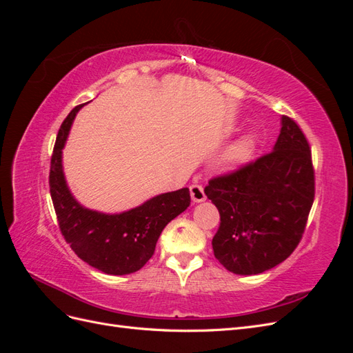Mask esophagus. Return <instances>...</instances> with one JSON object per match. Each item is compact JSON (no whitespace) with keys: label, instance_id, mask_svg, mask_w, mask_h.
<instances>
[{"label":"esophagus","instance_id":"obj_1","mask_svg":"<svg viewBox=\"0 0 353 353\" xmlns=\"http://www.w3.org/2000/svg\"><path fill=\"white\" fill-rule=\"evenodd\" d=\"M190 194H191V200L193 203H201L206 200V194H205V188L203 185L199 184H193L190 187Z\"/></svg>","mask_w":353,"mask_h":353}]
</instances>
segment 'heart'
Instances as JSON below:
<instances>
[{
	"mask_svg": "<svg viewBox=\"0 0 353 353\" xmlns=\"http://www.w3.org/2000/svg\"><path fill=\"white\" fill-rule=\"evenodd\" d=\"M256 141L254 137L250 134L241 135L222 154V163L227 168H240L245 165L252 159L254 153Z\"/></svg>",
	"mask_w": 353,
	"mask_h": 353,
	"instance_id": "1",
	"label": "heart"
}]
</instances>
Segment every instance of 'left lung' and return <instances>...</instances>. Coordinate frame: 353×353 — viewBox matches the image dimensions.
<instances>
[{"label": "left lung", "instance_id": "1", "mask_svg": "<svg viewBox=\"0 0 353 353\" xmlns=\"http://www.w3.org/2000/svg\"><path fill=\"white\" fill-rule=\"evenodd\" d=\"M205 193L221 215L213 253L230 272L254 275L285 261L302 239L315 196L311 150L301 128L281 116L272 152L210 179Z\"/></svg>", "mask_w": 353, "mask_h": 353}]
</instances>
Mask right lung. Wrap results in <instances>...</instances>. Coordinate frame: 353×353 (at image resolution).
Segmentation results:
<instances>
[{
    "mask_svg": "<svg viewBox=\"0 0 353 353\" xmlns=\"http://www.w3.org/2000/svg\"><path fill=\"white\" fill-rule=\"evenodd\" d=\"M82 105H77L61 123L51 156L50 193L59 227L72 250L92 268L110 275L132 274L152 258L163 228L190 206V190L154 196L121 213L82 206L68 187L61 159L74 116Z\"/></svg>",
    "mask_w": 353,
    "mask_h": 353,
    "instance_id": "1",
    "label": "right lung"
}]
</instances>
